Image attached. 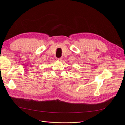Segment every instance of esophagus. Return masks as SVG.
<instances>
[{"instance_id":"34e87169","label":"esophagus","mask_w":125,"mask_h":125,"mask_svg":"<svg viewBox=\"0 0 125 125\" xmlns=\"http://www.w3.org/2000/svg\"><path fill=\"white\" fill-rule=\"evenodd\" d=\"M56 59L57 60H59V61H61L62 58H57Z\"/></svg>"}]
</instances>
